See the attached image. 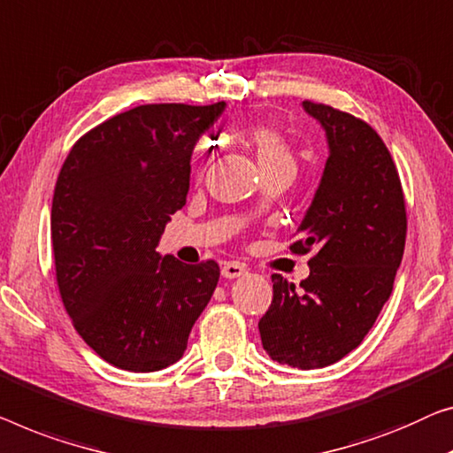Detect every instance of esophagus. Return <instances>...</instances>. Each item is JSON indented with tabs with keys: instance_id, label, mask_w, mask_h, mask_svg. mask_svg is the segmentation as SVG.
Returning <instances> with one entry per match:
<instances>
[{
	"instance_id": "obj_1",
	"label": "esophagus",
	"mask_w": 453,
	"mask_h": 453,
	"mask_svg": "<svg viewBox=\"0 0 453 453\" xmlns=\"http://www.w3.org/2000/svg\"><path fill=\"white\" fill-rule=\"evenodd\" d=\"M246 273V266L240 265V262H226L224 268H221V276L224 279H238Z\"/></svg>"
}]
</instances>
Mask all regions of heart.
<instances>
[{"label": "heart", "instance_id": "heart-1", "mask_svg": "<svg viewBox=\"0 0 453 453\" xmlns=\"http://www.w3.org/2000/svg\"><path fill=\"white\" fill-rule=\"evenodd\" d=\"M250 142H252L256 158L262 171L276 166H288L295 168V152L288 142L285 140L280 132L273 130V127H254L250 132ZM207 165V154L201 150L199 154V171H203Z\"/></svg>", "mask_w": 453, "mask_h": 453}]
</instances>
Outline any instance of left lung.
Returning <instances> with one entry per match:
<instances>
[{
	"label": "left lung",
	"instance_id": "obj_1",
	"mask_svg": "<svg viewBox=\"0 0 453 453\" xmlns=\"http://www.w3.org/2000/svg\"><path fill=\"white\" fill-rule=\"evenodd\" d=\"M326 130L329 157L296 232L295 254L315 250L299 287L273 274V303L258 323L279 364L313 370L352 352L393 293L407 238L399 173L366 121L303 101Z\"/></svg>",
	"mask_w": 453,
	"mask_h": 453
}]
</instances>
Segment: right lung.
<instances>
[{
  "mask_svg": "<svg viewBox=\"0 0 453 453\" xmlns=\"http://www.w3.org/2000/svg\"><path fill=\"white\" fill-rule=\"evenodd\" d=\"M224 110L138 105L79 138L60 168L50 213L58 291L111 366L157 372L177 362L218 287V262L183 265L157 246L187 203L193 148Z\"/></svg>",
  "mask_w": 453,
  "mask_h": 453,
  "instance_id": "right-lung-1",
  "label": "right lung"
}]
</instances>
